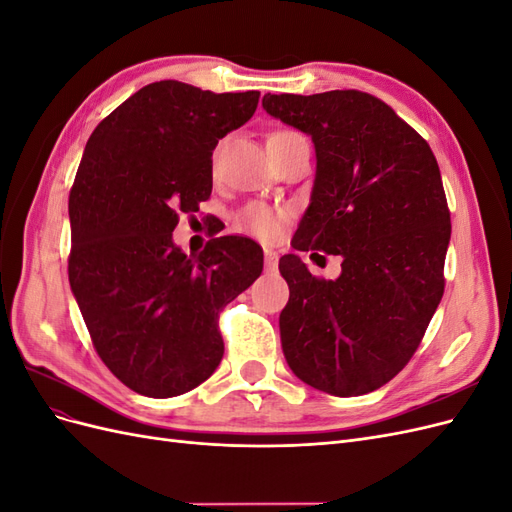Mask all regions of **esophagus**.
<instances>
[{
	"mask_svg": "<svg viewBox=\"0 0 512 512\" xmlns=\"http://www.w3.org/2000/svg\"><path fill=\"white\" fill-rule=\"evenodd\" d=\"M277 252L271 250V247H265V269L267 271H275L277 269Z\"/></svg>",
	"mask_w": 512,
	"mask_h": 512,
	"instance_id": "obj_1",
	"label": "esophagus"
}]
</instances>
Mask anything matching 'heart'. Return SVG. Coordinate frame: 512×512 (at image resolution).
Instances as JSON below:
<instances>
[{
	"instance_id": "b5f03b06",
	"label": "heart",
	"mask_w": 512,
	"mask_h": 512,
	"mask_svg": "<svg viewBox=\"0 0 512 512\" xmlns=\"http://www.w3.org/2000/svg\"><path fill=\"white\" fill-rule=\"evenodd\" d=\"M275 134H284V130L273 132L271 136H275ZM284 224H286V213L282 209L260 205V203L245 207L237 215V226L262 241H273L280 237Z\"/></svg>"
}]
</instances>
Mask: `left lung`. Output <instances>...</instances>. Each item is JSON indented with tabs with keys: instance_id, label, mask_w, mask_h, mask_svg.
I'll use <instances>...</instances> for the list:
<instances>
[{
	"instance_id": "1",
	"label": "left lung",
	"mask_w": 512,
	"mask_h": 512,
	"mask_svg": "<svg viewBox=\"0 0 512 512\" xmlns=\"http://www.w3.org/2000/svg\"><path fill=\"white\" fill-rule=\"evenodd\" d=\"M265 111L312 136L316 179L294 250L342 256L322 280L286 254L280 314L294 376L337 397L380 389L408 365L444 294L451 211L425 138L356 89L267 94Z\"/></svg>"
}]
</instances>
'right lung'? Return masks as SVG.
<instances>
[{"label":"right lung","mask_w":512,"mask_h":512,"mask_svg":"<svg viewBox=\"0 0 512 512\" xmlns=\"http://www.w3.org/2000/svg\"><path fill=\"white\" fill-rule=\"evenodd\" d=\"M258 98L151 83L98 123L76 170L70 286L102 363L145 397L183 395L213 374L220 309L262 271L252 239L215 237L194 258L173 243L179 213L211 196L215 145Z\"/></svg>","instance_id":"add662e5"}]
</instances>
